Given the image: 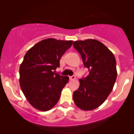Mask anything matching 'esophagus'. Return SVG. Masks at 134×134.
Here are the masks:
<instances>
[{"label":"esophagus","mask_w":134,"mask_h":134,"mask_svg":"<svg viewBox=\"0 0 134 134\" xmlns=\"http://www.w3.org/2000/svg\"><path fill=\"white\" fill-rule=\"evenodd\" d=\"M75 79H76L75 75H73V76H71V77H69V79L71 80V81H73V80H75Z\"/></svg>","instance_id":"1"}]
</instances>
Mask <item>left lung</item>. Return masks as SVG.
I'll return each instance as SVG.
<instances>
[{
  "instance_id": "1",
  "label": "left lung",
  "mask_w": 134,
  "mask_h": 134,
  "mask_svg": "<svg viewBox=\"0 0 134 134\" xmlns=\"http://www.w3.org/2000/svg\"><path fill=\"white\" fill-rule=\"evenodd\" d=\"M73 45L89 71L87 77L79 79L73 100L80 109L92 110L100 107L113 89L117 77L116 59L112 52L96 40L76 41Z\"/></svg>"
}]
</instances>
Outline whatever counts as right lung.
Instances as JSON below:
<instances>
[{
    "label": "right lung",
    "mask_w": 134,
    "mask_h": 134,
    "mask_svg": "<svg viewBox=\"0 0 134 134\" xmlns=\"http://www.w3.org/2000/svg\"><path fill=\"white\" fill-rule=\"evenodd\" d=\"M73 41L47 38L31 47L20 66V85L36 109L47 111L57 103L69 77L55 73L61 57Z\"/></svg>",
    "instance_id": "right-lung-1"
}]
</instances>
